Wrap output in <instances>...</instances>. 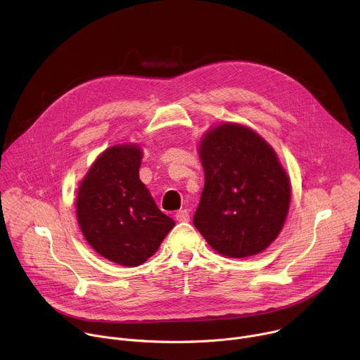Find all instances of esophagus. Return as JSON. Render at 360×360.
<instances>
[{
	"label": "esophagus",
	"instance_id": "esophagus-1",
	"mask_svg": "<svg viewBox=\"0 0 360 360\" xmlns=\"http://www.w3.org/2000/svg\"><path fill=\"white\" fill-rule=\"evenodd\" d=\"M178 222H188L189 221V212L186 210H179L175 215Z\"/></svg>",
	"mask_w": 360,
	"mask_h": 360
}]
</instances>
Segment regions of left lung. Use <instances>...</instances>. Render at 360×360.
I'll use <instances>...</instances> for the list:
<instances>
[{
	"mask_svg": "<svg viewBox=\"0 0 360 360\" xmlns=\"http://www.w3.org/2000/svg\"><path fill=\"white\" fill-rule=\"evenodd\" d=\"M199 155L205 186L193 225L229 258L266 249L279 235L290 185L275 150L253 131L224 124L205 135Z\"/></svg>",
	"mask_w": 360,
	"mask_h": 360,
	"instance_id": "1",
	"label": "left lung"
}]
</instances>
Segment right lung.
I'll return each mask as SVG.
<instances>
[{
    "label": "right lung",
    "mask_w": 360,
    "mask_h": 360,
    "mask_svg": "<svg viewBox=\"0 0 360 360\" xmlns=\"http://www.w3.org/2000/svg\"><path fill=\"white\" fill-rule=\"evenodd\" d=\"M141 158L138 145L111 146L94 162L77 196V218L88 243L124 266L143 264L175 226L141 182Z\"/></svg>",
    "instance_id": "right-lung-1"
}]
</instances>
